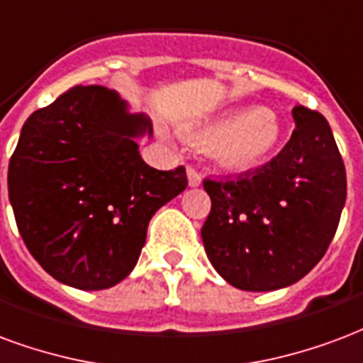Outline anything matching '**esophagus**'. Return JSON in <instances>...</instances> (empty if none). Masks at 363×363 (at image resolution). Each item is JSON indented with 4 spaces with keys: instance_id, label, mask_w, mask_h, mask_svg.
I'll return each mask as SVG.
<instances>
[{
    "instance_id": "1",
    "label": "esophagus",
    "mask_w": 363,
    "mask_h": 363,
    "mask_svg": "<svg viewBox=\"0 0 363 363\" xmlns=\"http://www.w3.org/2000/svg\"><path fill=\"white\" fill-rule=\"evenodd\" d=\"M187 179H189V185H191V187L201 185V174L197 172L195 166H187Z\"/></svg>"
}]
</instances>
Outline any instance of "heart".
<instances>
[{
  "instance_id": "1",
  "label": "heart",
  "mask_w": 363,
  "mask_h": 363,
  "mask_svg": "<svg viewBox=\"0 0 363 363\" xmlns=\"http://www.w3.org/2000/svg\"><path fill=\"white\" fill-rule=\"evenodd\" d=\"M193 141L218 145L216 158L228 168H251L272 155L279 147L282 129L272 113L257 106H245L220 113L189 131Z\"/></svg>"
}]
</instances>
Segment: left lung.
<instances>
[{"mask_svg":"<svg viewBox=\"0 0 363 363\" xmlns=\"http://www.w3.org/2000/svg\"><path fill=\"white\" fill-rule=\"evenodd\" d=\"M296 129L272 160L228 178H205L211 213L201 228L216 272L232 286H290L319 263L346 201V170L329 121L296 106Z\"/></svg>","mask_w":363,"mask_h":363,"instance_id":"obj_1","label":"left lung"}]
</instances>
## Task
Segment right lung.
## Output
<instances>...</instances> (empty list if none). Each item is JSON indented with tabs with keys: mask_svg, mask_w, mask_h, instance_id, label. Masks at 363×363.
I'll use <instances>...</instances> for the list:
<instances>
[{
	"mask_svg": "<svg viewBox=\"0 0 363 363\" xmlns=\"http://www.w3.org/2000/svg\"><path fill=\"white\" fill-rule=\"evenodd\" d=\"M152 133L106 86H73L25 121L7 187L18 234L48 274L104 290L133 271L152 214L187 187L184 166L155 170L135 137Z\"/></svg>",
	"mask_w": 363,
	"mask_h": 363,
	"instance_id": "obj_1",
	"label": "right lung"
}]
</instances>
